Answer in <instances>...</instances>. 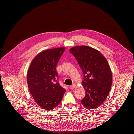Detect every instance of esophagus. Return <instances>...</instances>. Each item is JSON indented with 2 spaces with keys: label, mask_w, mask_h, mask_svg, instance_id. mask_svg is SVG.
<instances>
[{
  "label": "esophagus",
  "mask_w": 134,
  "mask_h": 134,
  "mask_svg": "<svg viewBox=\"0 0 134 134\" xmlns=\"http://www.w3.org/2000/svg\"><path fill=\"white\" fill-rule=\"evenodd\" d=\"M76 87V85L75 84H73L72 85H71V86H70V88L71 89H74L75 88V87Z\"/></svg>",
  "instance_id": "esophagus-1"
}]
</instances>
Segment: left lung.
I'll return each instance as SVG.
<instances>
[{"instance_id":"left-lung-1","label":"left lung","mask_w":134,"mask_h":134,"mask_svg":"<svg viewBox=\"0 0 134 134\" xmlns=\"http://www.w3.org/2000/svg\"><path fill=\"white\" fill-rule=\"evenodd\" d=\"M69 51L83 72L86 96L81 103L88 109L97 108L107 99L113 82L108 62L99 51L89 46L74 47Z\"/></svg>"}]
</instances>
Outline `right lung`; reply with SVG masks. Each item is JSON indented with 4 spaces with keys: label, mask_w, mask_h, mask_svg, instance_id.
<instances>
[{
    "label": "right lung",
    "mask_w": 134,
    "mask_h": 134,
    "mask_svg": "<svg viewBox=\"0 0 134 134\" xmlns=\"http://www.w3.org/2000/svg\"><path fill=\"white\" fill-rule=\"evenodd\" d=\"M65 47L42 51L34 58L27 73L29 91L37 105L50 110L61 102L66 90L58 82V62Z\"/></svg>",
    "instance_id": "add662e5"
}]
</instances>
